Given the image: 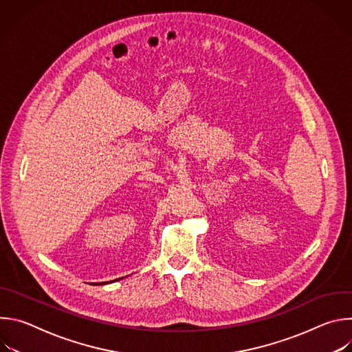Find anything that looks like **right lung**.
Instances as JSON below:
<instances>
[{
	"label": "right lung",
	"mask_w": 352,
	"mask_h": 352,
	"mask_svg": "<svg viewBox=\"0 0 352 352\" xmlns=\"http://www.w3.org/2000/svg\"><path fill=\"white\" fill-rule=\"evenodd\" d=\"M110 283H111V281H110Z\"/></svg>",
	"instance_id": "add662e5"
}]
</instances>
